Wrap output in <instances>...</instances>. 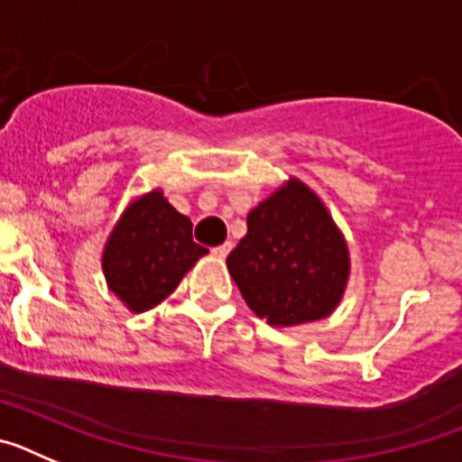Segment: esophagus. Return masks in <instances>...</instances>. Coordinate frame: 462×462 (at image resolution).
<instances>
[{"instance_id": "34e87169", "label": "esophagus", "mask_w": 462, "mask_h": 462, "mask_svg": "<svg viewBox=\"0 0 462 462\" xmlns=\"http://www.w3.org/2000/svg\"><path fill=\"white\" fill-rule=\"evenodd\" d=\"M228 252H231V243H224V245H219V247H215V250H212V254L217 256L219 261H224L228 256Z\"/></svg>"}]
</instances>
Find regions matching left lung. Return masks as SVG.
Listing matches in <instances>:
<instances>
[{"mask_svg":"<svg viewBox=\"0 0 462 462\" xmlns=\"http://www.w3.org/2000/svg\"><path fill=\"white\" fill-rule=\"evenodd\" d=\"M226 266L252 312L271 326L328 317L349 280V250L321 199L291 178L247 215Z\"/></svg>","mask_w":462,"mask_h":462,"instance_id":"obj_1","label":"left lung"}]
</instances>
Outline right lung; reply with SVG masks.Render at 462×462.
Segmentation results:
<instances>
[{
	"instance_id": "1",
	"label": "right lung",
	"mask_w": 462,
	"mask_h": 462,
	"mask_svg": "<svg viewBox=\"0 0 462 462\" xmlns=\"http://www.w3.org/2000/svg\"><path fill=\"white\" fill-rule=\"evenodd\" d=\"M208 254L191 240L189 217L162 189L138 196L122 212L101 256L108 289L132 312H145L175 291L185 273Z\"/></svg>"
}]
</instances>
